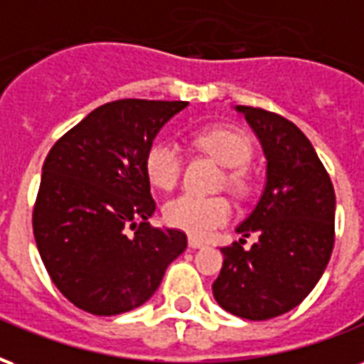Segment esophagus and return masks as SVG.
Here are the masks:
<instances>
[{"label":"esophagus","instance_id":"1","mask_svg":"<svg viewBox=\"0 0 364 364\" xmlns=\"http://www.w3.org/2000/svg\"><path fill=\"white\" fill-rule=\"evenodd\" d=\"M189 247L191 250H200V247H205V242L198 237H189Z\"/></svg>","mask_w":364,"mask_h":364}]
</instances>
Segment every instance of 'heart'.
<instances>
[{
    "mask_svg": "<svg viewBox=\"0 0 364 364\" xmlns=\"http://www.w3.org/2000/svg\"><path fill=\"white\" fill-rule=\"evenodd\" d=\"M198 148L213 156L218 164L228 167L226 185L237 193L250 189L252 175L247 161L252 159L253 144L250 136L234 127H208L193 136ZM144 169L148 181L161 191H171L183 171L181 148L173 140H158L146 151ZM234 208L226 197H200L183 193L164 206V218L169 226L191 236L206 237L232 218Z\"/></svg>",
    "mask_w": 364,
    "mask_h": 364,
    "instance_id": "obj_1",
    "label": "heart"
}]
</instances>
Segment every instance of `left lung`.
Wrapping results in <instances>:
<instances>
[{
  "mask_svg": "<svg viewBox=\"0 0 364 364\" xmlns=\"http://www.w3.org/2000/svg\"><path fill=\"white\" fill-rule=\"evenodd\" d=\"M263 146L267 181L252 214L236 228L259 240L222 247L213 292L226 312L271 320L296 308L320 281L336 242V193L304 132L281 114L237 105Z\"/></svg>",
  "mask_w": 364,
  "mask_h": 364,
  "instance_id": "8db88e82",
  "label": "left lung"
}]
</instances>
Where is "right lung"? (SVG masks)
<instances>
[{
	"instance_id": "1",
	"label": "right lung",
	"mask_w": 364,
	"mask_h": 364,
	"mask_svg": "<svg viewBox=\"0 0 364 364\" xmlns=\"http://www.w3.org/2000/svg\"><path fill=\"white\" fill-rule=\"evenodd\" d=\"M187 101L120 99L101 105L44 159L33 210L36 247L64 296L95 316L142 306L187 250L181 230L154 228L144 169L161 127Z\"/></svg>"
}]
</instances>
